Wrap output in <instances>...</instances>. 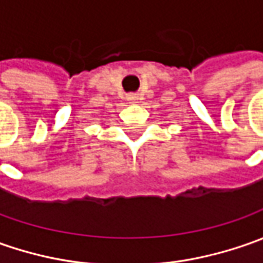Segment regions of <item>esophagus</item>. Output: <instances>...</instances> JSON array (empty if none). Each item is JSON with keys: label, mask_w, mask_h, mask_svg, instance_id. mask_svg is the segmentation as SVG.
<instances>
[{"label": "esophagus", "mask_w": 263, "mask_h": 263, "mask_svg": "<svg viewBox=\"0 0 263 263\" xmlns=\"http://www.w3.org/2000/svg\"><path fill=\"white\" fill-rule=\"evenodd\" d=\"M127 99H128L130 102H136L137 95H135V93H130V95H127Z\"/></svg>", "instance_id": "34e87169"}]
</instances>
